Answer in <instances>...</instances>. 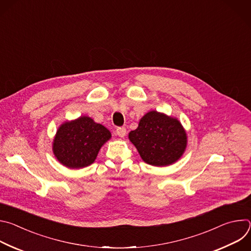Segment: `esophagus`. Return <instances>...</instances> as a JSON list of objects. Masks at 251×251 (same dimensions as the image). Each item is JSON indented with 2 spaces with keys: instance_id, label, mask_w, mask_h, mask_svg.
I'll return each mask as SVG.
<instances>
[{
  "instance_id": "1",
  "label": "esophagus",
  "mask_w": 251,
  "mask_h": 251,
  "mask_svg": "<svg viewBox=\"0 0 251 251\" xmlns=\"http://www.w3.org/2000/svg\"><path fill=\"white\" fill-rule=\"evenodd\" d=\"M116 134H117L119 137L123 138V137L126 135V128H125V127H118V128L116 129Z\"/></svg>"
}]
</instances>
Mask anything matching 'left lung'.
Masks as SVG:
<instances>
[{
    "instance_id": "8db88e82",
    "label": "left lung",
    "mask_w": 251,
    "mask_h": 251,
    "mask_svg": "<svg viewBox=\"0 0 251 251\" xmlns=\"http://www.w3.org/2000/svg\"><path fill=\"white\" fill-rule=\"evenodd\" d=\"M129 140L145 163L164 167L180 159L187 147V133L176 118L150 111L143 116Z\"/></svg>"
}]
</instances>
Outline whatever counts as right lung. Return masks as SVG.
<instances>
[{"instance_id":"1","label":"right lung","mask_w":251,"mask_h":251,"mask_svg":"<svg viewBox=\"0 0 251 251\" xmlns=\"http://www.w3.org/2000/svg\"><path fill=\"white\" fill-rule=\"evenodd\" d=\"M110 138L108 129L90 117L81 116L59 126L53 139L52 151L63 166L80 169L95 161L100 148Z\"/></svg>"}]
</instances>
